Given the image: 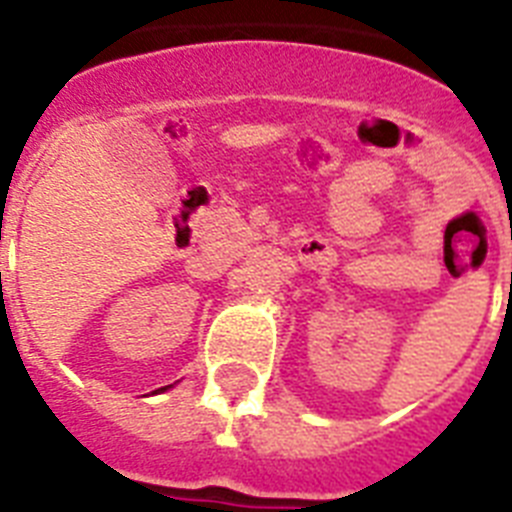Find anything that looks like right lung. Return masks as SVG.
Here are the masks:
<instances>
[{
	"mask_svg": "<svg viewBox=\"0 0 512 512\" xmlns=\"http://www.w3.org/2000/svg\"><path fill=\"white\" fill-rule=\"evenodd\" d=\"M167 388H170V385H167ZM162 390H164V388H162Z\"/></svg>",
	"mask_w": 512,
	"mask_h": 512,
	"instance_id": "obj_1",
	"label": "right lung"
}]
</instances>
